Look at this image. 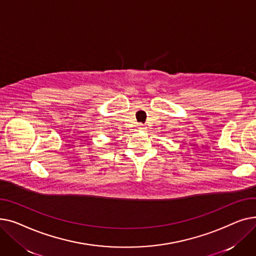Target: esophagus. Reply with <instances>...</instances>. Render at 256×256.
I'll use <instances>...</instances> for the list:
<instances>
[{"label":"esophagus","instance_id":"1","mask_svg":"<svg viewBox=\"0 0 256 256\" xmlns=\"http://www.w3.org/2000/svg\"><path fill=\"white\" fill-rule=\"evenodd\" d=\"M138 128L139 130H144V126L143 124H138Z\"/></svg>","mask_w":256,"mask_h":256}]
</instances>
